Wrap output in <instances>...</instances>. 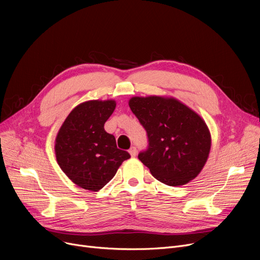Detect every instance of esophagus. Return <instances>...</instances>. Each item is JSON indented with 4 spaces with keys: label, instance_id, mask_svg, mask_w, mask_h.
<instances>
[{
    "label": "esophagus",
    "instance_id": "esophagus-1",
    "mask_svg": "<svg viewBox=\"0 0 260 260\" xmlns=\"http://www.w3.org/2000/svg\"><path fill=\"white\" fill-rule=\"evenodd\" d=\"M128 153H129L131 157H136V155H137V149H136L135 146H133L128 151Z\"/></svg>",
    "mask_w": 260,
    "mask_h": 260
}]
</instances>
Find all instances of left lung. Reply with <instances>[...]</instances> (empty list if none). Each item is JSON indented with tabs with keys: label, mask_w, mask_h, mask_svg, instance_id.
<instances>
[{
	"label": "left lung",
	"mask_w": 260,
	"mask_h": 260,
	"mask_svg": "<svg viewBox=\"0 0 260 260\" xmlns=\"http://www.w3.org/2000/svg\"><path fill=\"white\" fill-rule=\"evenodd\" d=\"M128 105L147 133L148 147L138 158L155 178L170 186L196 178L212 145L204 120L172 97H133Z\"/></svg>",
	"instance_id": "1"
}]
</instances>
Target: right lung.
Segmentation results:
<instances>
[{"mask_svg": "<svg viewBox=\"0 0 260 260\" xmlns=\"http://www.w3.org/2000/svg\"><path fill=\"white\" fill-rule=\"evenodd\" d=\"M115 108V100H90L77 105L54 141L61 170L75 184L91 192H98L111 181L122 162L131 158L104 129Z\"/></svg>", "mask_w": 260, "mask_h": 260, "instance_id": "1", "label": "right lung"}]
</instances>
